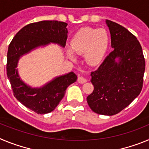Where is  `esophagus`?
Returning <instances> with one entry per match:
<instances>
[{
    "label": "esophagus",
    "instance_id": "34e87169",
    "mask_svg": "<svg viewBox=\"0 0 149 149\" xmlns=\"http://www.w3.org/2000/svg\"><path fill=\"white\" fill-rule=\"evenodd\" d=\"M86 79L84 78V77H78V78H77V82L79 83V84H85V83L86 82Z\"/></svg>",
    "mask_w": 149,
    "mask_h": 149
}]
</instances>
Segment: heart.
I'll list each match as a JSON object with an SVG mask.
<instances>
[{
	"instance_id": "1",
	"label": "heart",
	"mask_w": 149,
	"mask_h": 149,
	"mask_svg": "<svg viewBox=\"0 0 149 149\" xmlns=\"http://www.w3.org/2000/svg\"><path fill=\"white\" fill-rule=\"evenodd\" d=\"M71 49L66 52L71 60H75L73 52L84 54L86 63L91 65H97L101 61L109 46L108 33L104 29L84 27L72 37Z\"/></svg>"
}]
</instances>
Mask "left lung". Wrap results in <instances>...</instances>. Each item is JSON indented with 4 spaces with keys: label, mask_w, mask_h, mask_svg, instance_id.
I'll return each mask as SVG.
<instances>
[{
    "label": "left lung",
    "mask_w": 149,
    "mask_h": 149,
    "mask_svg": "<svg viewBox=\"0 0 149 149\" xmlns=\"http://www.w3.org/2000/svg\"><path fill=\"white\" fill-rule=\"evenodd\" d=\"M114 48L97 70L91 72L94 90L86 101L93 112L118 113L139 95L146 63L136 37L119 24L106 20Z\"/></svg>",
    "instance_id": "8db88e82"
}]
</instances>
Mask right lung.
I'll use <instances>...</instances> for the list:
<instances>
[{"label": "right lung", "mask_w": 149, "mask_h": 149, "mask_svg": "<svg viewBox=\"0 0 149 149\" xmlns=\"http://www.w3.org/2000/svg\"><path fill=\"white\" fill-rule=\"evenodd\" d=\"M68 24L58 21H42L29 24L21 29L11 41L7 52L6 74L16 99L38 114L53 111L65 95L70 84L77 81L73 72L55 77L42 87L32 88L24 83L17 65L21 56L32 50L50 43L64 48L67 39Z\"/></svg>", "instance_id": "add662e5"}]
</instances>
